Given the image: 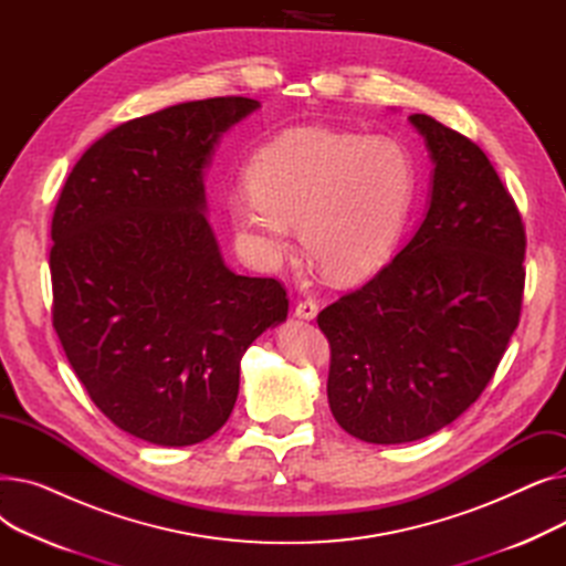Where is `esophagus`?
Segmentation results:
<instances>
[{
	"label": "esophagus",
	"mask_w": 566,
	"mask_h": 566,
	"mask_svg": "<svg viewBox=\"0 0 566 566\" xmlns=\"http://www.w3.org/2000/svg\"><path fill=\"white\" fill-rule=\"evenodd\" d=\"M293 314L298 316V318H303V321H314L316 314H318V305L314 301H303V303L295 305Z\"/></svg>",
	"instance_id": "34e87169"
}]
</instances>
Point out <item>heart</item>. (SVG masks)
<instances>
[{"mask_svg":"<svg viewBox=\"0 0 566 566\" xmlns=\"http://www.w3.org/2000/svg\"><path fill=\"white\" fill-rule=\"evenodd\" d=\"M252 195L229 199L245 259L275 268L291 252V229L323 277L355 284L388 261L403 233L415 160L385 135L293 128L263 144L248 165Z\"/></svg>","mask_w":566,"mask_h":566,"instance_id":"1","label":"heart"}]
</instances>
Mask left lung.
<instances>
[{
	"instance_id": "1",
	"label": "left lung",
	"mask_w": 566,
	"mask_h": 566,
	"mask_svg": "<svg viewBox=\"0 0 566 566\" xmlns=\"http://www.w3.org/2000/svg\"><path fill=\"white\" fill-rule=\"evenodd\" d=\"M408 122L433 163L427 216L374 280L316 318L335 420L374 444L427 438L478 401L525 284L523 222L486 154L427 114Z\"/></svg>"
}]
</instances>
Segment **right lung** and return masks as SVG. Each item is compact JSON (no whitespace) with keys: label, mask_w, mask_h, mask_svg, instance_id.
Segmentation results:
<instances>
[{"label":"right lung","mask_w":566,"mask_h":566,"mask_svg":"<svg viewBox=\"0 0 566 566\" xmlns=\"http://www.w3.org/2000/svg\"><path fill=\"white\" fill-rule=\"evenodd\" d=\"M261 107L227 96L133 118L77 160L52 218V323L92 401L163 448L211 438L250 344L286 321V291L235 275L206 220L203 169Z\"/></svg>","instance_id":"1"}]
</instances>
